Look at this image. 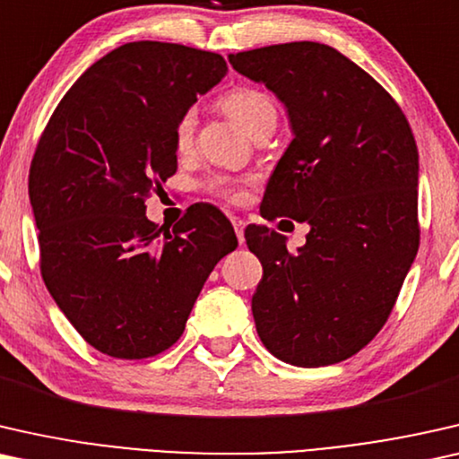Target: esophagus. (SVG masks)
<instances>
[{
    "label": "esophagus",
    "mask_w": 459,
    "mask_h": 459,
    "mask_svg": "<svg viewBox=\"0 0 459 459\" xmlns=\"http://www.w3.org/2000/svg\"><path fill=\"white\" fill-rule=\"evenodd\" d=\"M232 227H235V232H237V238H238V243H245V221L243 218H232Z\"/></svg>",
    "instance_id": "34e87169"
}]
</instances>
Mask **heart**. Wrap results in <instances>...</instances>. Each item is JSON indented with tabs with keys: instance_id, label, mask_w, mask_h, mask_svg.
I'll return each instance as SVG.
<instances>
[{
	"instance_id": "1",
	"label": "heart",
	"mask_w": 459,
	"mask_h": 459,
	"mask_svg": "<svg viewBox=\"0 0 459 459\" xmlns=\"http://www.w3.org/2000/svg\"><path fill=\"white\" fill-rule=\"evenodd\" d=\"M222 108L249 134H254L266 122L276 120V108L273 100L266 93L257 91V89H235V91L224 95ZM193 131H195V114H193V109H189V112L180 116L177 128H174V141H177L178 150H185L191 143ZM224 193L230 197H237V193L232 189H224Z\"/></svg>"
}]
</instances>
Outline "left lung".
<instances>
[{
	"mask_svg": "<svg viewBox=\"0 0 459 459\" xmlns=\"http://www.w3.org/2000/svg\"><path fill=\"white\" fill-rule=\"evenodd\" d=\"M229 62L276 95L293 133L262 216L309 224L295 254L264 224L245 230L264 268L251 297L257 334L287 364H337L383 328L416 257L414 134L395 100L331 45L281 43Z\"/></svg>",
	"mask_w": 459,
	"mask_h": 459,
	"instance_id": "left-lung-1",
	"label": "left lung"
}]
</instances>
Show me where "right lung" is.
I'll use <instances>...</instances> for the list:
<instances>
[{"label": "right lung", "mask_w": 459, "mask_h": 459, "mask_svg": "<svg viewBox=\"0 0 459 459\" xmlns=\"http://www.w3.org/2000/svg\"><path fill=\"white\" fill-rule=\"evenodd\" d=\"M229 73L222 56L133 41L79 76L29 174L49 295L101 353L143 359L177 343L218 262L237 247L221 210L193 205L172 232L145 197L177 172V122Z\"/></svg>", "instance_id": "add662e5"}]
</instances>
